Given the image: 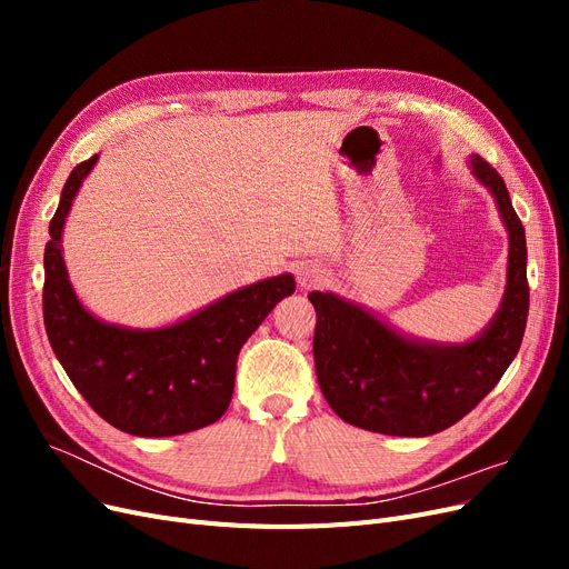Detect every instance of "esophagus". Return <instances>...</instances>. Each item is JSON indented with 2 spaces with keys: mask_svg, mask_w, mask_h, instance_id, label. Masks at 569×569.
Here are the masks:
<instances>
[{
  "mask_svg": "<svg viewBox=\"0 0 569 569\" xmlns=\"http://www.w3.org/2000/svg\"><path fill=\"white\" fill-rule=\"evenodd\" d=\"M316 282H318L316 274H308V272L301 274V287H311V284H316Z\"/></svg>",
  "mask_w": 569,
  "mask_h": 569,
  "instance_id": "obj_1",
  "label": "esophagus"
}]
</instances>
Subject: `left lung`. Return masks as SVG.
<instances>
[{
  "label": "left lung",
  "mask_w": 569,
  "mask_h": 569,
  "mask_svg": "<svg viewBox=\"0 0 569 569\" xmlns=\"http://www.w3.org/2000/svg\"><path fill=\"white\" fill-rule=\"evenodd\" d=\"M470 163L496 197L510 234L503 303L477 339L441 347L396 335L363 308L330 291H311L308 299L318 316V385L343 422L391 437L437 435L468 416L520 351L529 313L525 228L496 168L477 153Z\"/></svg>",
  "instance_id": "1"
}]
</instances>
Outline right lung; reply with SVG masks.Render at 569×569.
<instances>
[{
  "label": "right lung",
  "instance_id": "obj_1",
  "mask_svg": "<svg viewBox=\"0 0 569 569\" xmlns=\"http://www.w3.org/2000/svg\"><path fill=\"white\" fill-rule=\"evenodd\" d=\"M68 176L44 247L42 313L51 349L82 399L120 432L173 437L216 422L234 391L237 356L274 303L297 289L291 274L261 280L161 330H126L84 311L61 256V230L82 178Z\"/></svg>",
  "mask_w": 569,
  "mask_h": 569
}]
</instances>
